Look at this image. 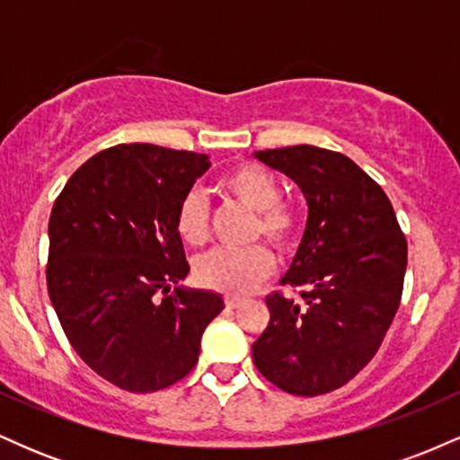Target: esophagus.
<instances>
[{"mask_svg":"<svg viewBox=\"0 0 460 460\" xmlns=\"http://www.w3.org/2000/svg\"><path fill=\"white\" fill-rule=\"evenodd\" d=\"M242 303H244V300H242V298H226V300H225L226 309H237Z\"/></svg>","mask_w":460,"mask_h":460,"instance_id":"esophagus-1","label":"esophagus"}]
</instances>
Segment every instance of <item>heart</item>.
I'll return each instance as SVG.
<instances>
[{"instance_id": "1", "label": "heart", "mask_w": 460, "mask_h": 460, "mask_svg": "<svg viewBox=\"0 0 460 460\" xmlns=\"http://www.w3.org/2000/svg\"><path fill=\"white\" fill-rule=\"evenodd\" d=\"M220 192L252 212L251 240L263 237L279 251H292L298 240V214L281 200V188L260 164H237L220 177ZM175 229L183 244L199 248L209 237V212L200 194L190 192L177 209ZM274 270V257L263 244L242 251H212L194 263L203 288L226 296H246Z\"/></svg>"}]
</instances>
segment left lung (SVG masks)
<instances>
[{"label": "left lung", "mask_w": 460, "mask_h": 460, "mask_svg": "<svg viewBox=\"0 0 460 460\" xmlns=\"http://www.w3.org/2000/svg\"><path fill=\"white\" fill-rule=\"evenodd\" d=\"M298 183L307 226L283 285L266 298L270 322L252 344L263 376L294 395L346 385L372 361L400 307L406 237L387 194L350 157L311 145L257 151Z\"/></svg>", "instance_id": "left-lung-1"}]
</instances>
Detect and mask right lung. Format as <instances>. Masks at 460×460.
<instances>
[{"instance_id": "1", "label": "right lung", "mask_w": 460, "mask_h": 460, "mask_svg": "<svg viewBox=\"0 0 460 460\" xmlns=\"http://www.w3.org/2000/svg\"><path fill=\"white\" fill-rule=\"evenodd\" d=\"M208 168L205 153L116 145L82 164L51 209V305L82 361L125 392L181 381L225 309L220 294L170 292L190 272L177 209Z\"/></svg>"}]
</instances>
